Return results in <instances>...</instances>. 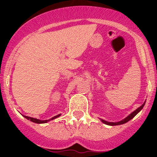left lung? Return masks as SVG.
<instances>
[{
	"instance_id": "8db88e82",
	"label": "left lung",
	"mask_w": 157,
	"mask_h": 157,
	"mask_svg": "<svg viewBox=\"0 0 157 157\" xmlns=\"http://www.w3.org/2000/svg\"><path fill=\"white\" fill-rule=\"evenodd\" d=\"M145 103H144L143 105H141V106H140L138 109H136V110L134 111V112H133L132 113H131V114L129 115V116H127V117H126L125 119H124V120H121V121H120V122H116V123H111V122H107V121H105V120H101V121L103 122L104 123H105V124H107V125H110V126L120 125V124H123V123H127V122L130 121V120H131V119H133V118H134V116H136V115L138 114V112H139L141 110V109H143L144 105H145Z\"/></svg>"
}]
</instances>
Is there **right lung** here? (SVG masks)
<instances>
[{"label":"right lung","mask_w":157,"mask_h":157,"mask_svg":"<svg viewBox=\"0 0 157 157\" xmlns=\"http://www.w3.org/2000/svg\"><path fill=\"white\" fill-rule=\"evenodd\" d=\"M59 116H60V114L57 115V116H54V117H52V119H50V120H37V119H34V118L29 117V116H24V117L26 118V119H27V120H30L31 122H34V123H47V122L50 121V120H54V119H56V118L59 117Z\"/></svg>","instance_id":"obj_1"}]
</instances>
